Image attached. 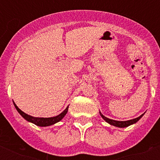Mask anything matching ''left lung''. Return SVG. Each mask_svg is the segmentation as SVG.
<instances>
[{
  "instance_id": "obj_1",
  "label": "left lung",
  "mask_w": 160,
  "mask_h": 160,
  "mask_svg": "<svg viewBox=\"0 0 160 160\" xmlns=\"http://www.w3.org/2000/svg\"><path fill=\"white\" fill-rule=\"evenodd\" d=\"M100 115H101V117H102L103 119H105V121L107 122V123H109V124H110L111 125H114V126H116V127H119V128H124V127H127L129 126V125H130V124H134V123H136L139 119H140V118H141L142 116H143V114H141L140 116H139L138 118H135V119H130V120H127V121H117V120H114V119H109V118H107V117L104 116L100 112Z\"/></svg>"
}]
</instances>
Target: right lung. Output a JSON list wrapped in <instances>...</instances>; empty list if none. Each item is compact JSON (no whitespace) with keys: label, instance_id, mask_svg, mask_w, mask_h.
Returning a JSON list of instances; mask_svg holds the SVG:
<instances>
[{"label":"right lung","instance_id":"1","mask_svg":"<svg viewBox=\"0 0 160 160\" xmlns=\"http://www.w3.org/2000/svg\"><path fill=\"white\" fill-rule=\"evenodd\" d=\"M14 105L16 107V109H17V111L20 113V114L23 117L24 119H26L27 121H30L31 122V123H33V124H36V125H38V126H50V125H52V124L57 123V122H59L64 118V116L66 114V113H67L68 111L67 107L61 114H60L59 115H57V116L51 117V118H36V117L31 116V115H29V114L24 113L23 111H21V109L16 106V105L15 103H14Z\"/></svg>","mask_w":160,"mask_h":160}]
</instances>
